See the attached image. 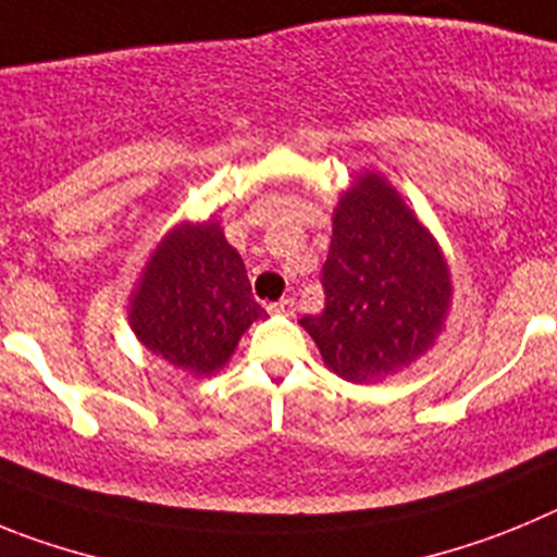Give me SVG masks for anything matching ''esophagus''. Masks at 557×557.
Returning a JSON list of instances; mask_svg holds the SVG:
<instances>
[{
	"instance_id": "1",
	"label": "esophagus",
	"mask_w": 557,
	"mask_h": 557,
	"mask_svg": "<svg viewBox=\"0 0 557 557\" xmlns=\"http://www.w3.org/2000/svg\"><path fill=\"white\" fill-rule=\"evenodd\" d=\"M268 309L273 314H284V318H293V314H295V301H293V298H282V301L270 304Z\"/></svg>"
}]
</instances>
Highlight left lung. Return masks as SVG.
<instances>
[{
  "label": "left lung",
  "instance_id": "8db88e82",
  "mask_svg": "<svg viewBox=\"0 0 557 557\" xmlns=\"http://www.w3.org/2000/svg\"><path fill=\"white\" fill-rule=\"evenodd\" d=\"M326 307L301 318L329 371L371 385L424 357L451 309V270L432 231L379 172H359L334 206Z\"/></svg>",
  "mask_w": 557,
  "mask_h": 557
}]
</instances>
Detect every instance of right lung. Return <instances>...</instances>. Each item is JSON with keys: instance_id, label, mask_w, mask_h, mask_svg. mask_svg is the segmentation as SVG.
I'll use <instances>...</instances> for the list:
<instances>
[{"instance_id": "right-lung-1", "label": "right lung", "mask_w": 557, "mask_h": 557, "mask_svg": "<svg viewBox=\"0 0 557 557\" xmlns=\"http://www.w3.org/2000/svg\"><path fill=\"white\" fill-rule=\"evenodd\" d=\"M127 301V323L141 346L191 376L228 366L250 323L268 318L250 298L243 256L214 218L172 225Z\"/></svg>"}]
</instances>
